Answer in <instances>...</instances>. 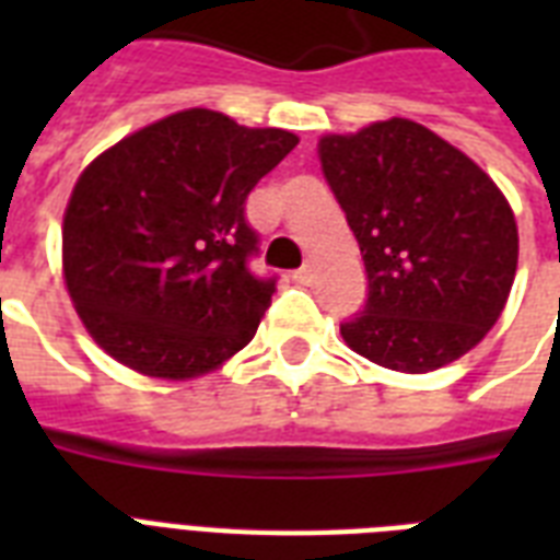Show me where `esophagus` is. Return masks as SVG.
I'll return each mask as SVG.
<instances>
[{
    "label": "esophagus",
    "instance_id": "obj_1",
    "mask_svg": "<svg viewBox=\"0 0 560 560\" xmlns=\"http://www.w3.org/2000/svg\"><path fill=\"white\" fill-rule=\"evenodd\" d=\"M293 279H296L299 284H311V281H314V264H311V261L302 264V267L293 272Z\"/></svg>",
    "mask_w": 560,
    "mask_h": 560
}]
</instances>
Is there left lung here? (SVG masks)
<instances>
[{
    "label": "left lung",
    "mask_w": 560,
    "mask_h": 560,
    "mask_svg": "<svg viewBox=\"0 0 560 560\" xmlns=\"http://www.w3.org/2000/svg\"><path fill=\"white\" fill-rule=\"evenodd\" d=\"M319 160L369 279L342 340L409 374L468 354L503 314L517 270V223L494 179L409 118L323 136Z\"/></svg>",
    "instance_id": "left-lung-1"
}]
</instances>
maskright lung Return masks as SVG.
I'll use <instances>...</instances> for the list:
<instances>
[{
    "label": "right lung",
    "mask_w": 560,
    "mask_h": 560,
    "mask_svg": "<svg viewBox=\"0 0 560 560\" xmlns=\"http://www.w3.org/2000/svg\"><path fill=\"white\" fill-rule=\"evenodd\" d=\"M296 144L288 130L183 109L83 171L66 206L63 276L109 358L186 381L253 340L276 276L249 270L246 197Z\"/></svg>",
    "instance_id": "right-lung-1"
}]
</instances>
